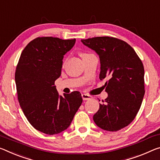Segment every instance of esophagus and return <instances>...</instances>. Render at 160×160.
<instances>
[{
	"label": "esophagus",
	"mask_w": 160,
	"mask_h": 160,
	"mask_svg": "<svg viewBox=\"0 0 160 160\" xmlns=\"http://www.w3.org/2000/svg\"><path fill=\"white\" fill-rule=\"evenodd\" d=\"M82 98L83 100H88L91 99V96L87 95V94H82Z\"/></svg>",
	"instance_id": "1"
}]
</instances>
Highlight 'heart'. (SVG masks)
<instances>
[{
    "label": "heart",
    "mask_w": 160,
    "mask_h": 160,
    "mask_svg": "<svg viewBox=\"0 0 160 160\" xmlns=\"http://www.w3.org/2000/svg\"><path fill=\"white\" fill-rule=\"evenodd\" d=\"M88 55V54H82V57L84 56V55Z\"/></svg>",
    "instance_id": "heart-1"
}]
</instances>
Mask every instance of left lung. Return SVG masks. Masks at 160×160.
<instances>
[{"mask_svg": "<svg viewBox=\"0 0 160 160\" xmlns=\"http://www.w3.org/2000/svg\"><path fill=\"white\" fill-rule=\"evenodd\" d=\"M81 42L99 55L100 80H108L104 85L108 96L93 120L104 130H120L132 122L142 102V62L130 45L115 38L95 37Z\"/></svg>", "mask_w": 160, "mask_h": 160, "instance_id": "left-lung-1", "label": "left lung"}]
</instances>
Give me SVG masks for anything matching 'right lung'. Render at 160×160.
<instances>
[{"instance_id": "add662e5", "label": "right lung", "mask_w": 160, "mask_h": 160, "mask_svg": "<svg viewBox=\"0 0 160 160\" xmlns=\"http://www.w3.org/2000/svg\"><path fill=\"white\" fill-rule=\"evenodd\" d=\"M75 40L37 38L24 48L18 63L15 80L20 106L30 125L47 135L66 130L82 102L78 91L60 95L55 86L64 55Z\"/></svg>"}]
</instances>
